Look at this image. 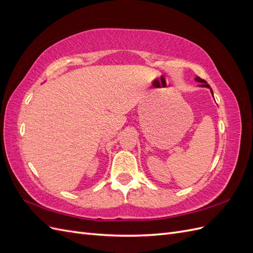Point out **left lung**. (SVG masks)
<instances>
[{"instance_id":"1","label":"left lung","mask_w":253,"mask_h":253,"mask_svg":"<svg viewBox=\"0 0 253 253\" xmlns=\"http://www.w3.org/2000/svg\"><path fill=\"white\" fill-rule=\"evenodd\" d=\"M195 80L197 81V82H200L201 84L198 86H201V87H207V88H209L210 89V91H211V94H212V96H213V90H212V88L210 87V85L208 83H207L205 80H203V79H201L200 77H196L195 78ZM213 98H214V96H213Z\"/></svg>"}]
</instances>
